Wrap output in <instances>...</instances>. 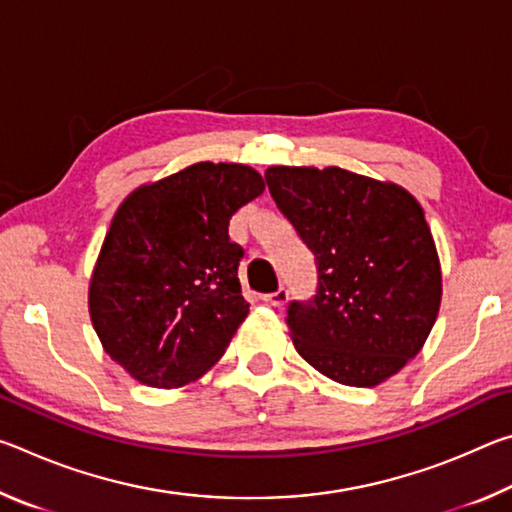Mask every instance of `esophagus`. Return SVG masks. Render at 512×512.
Segmentation results:
<instances>
[{"label": "esophagus", "mask_w": 512, "mask_h": 512, "mask_svg": "<svg viewBox=\"0 0 512 512\" xmlns=\"http://www.w3.org/2000/svg\"><path fill=\"white\" fill-rule=\"evenodd\" d=\"M262 300L266 302L268 307H282L284 302L289 300V291L284 289V287H280V289L273 291V293H266V296H262Z\"/></svg>", "instance_id": "34e87169"}]
</instances>
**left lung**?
Wrapping results in <instances>:
<instances>
[{
	"mask_svg": "<svg viewBox=\"0 0 512 512\" xmlns=\"http://www.w3.org/2000/svg\"><path fill=\"white\" fill-rule=\"evenodd\" d=\"M264 178L316 259V296L287 309L298 354L345 386L393 377L422 350L443 296L420 203L341 167H268Z\"/></svg>",
	"mask_w": 512,
	"mask_h": 512,
	"instance_id": "1",
	"label": "left lung"
}]
</instances>
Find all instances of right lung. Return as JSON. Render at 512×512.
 Listing matches in <instances>:
<instances>
[{"label":"right lung","instance_id":"add662e5","mask_svg":"<svg viewBox=\"0 0 512 512\" xmlns=\"http://www.w3.org/2000/svg\"><path fill=\"white\" fill-rule=\"evenodd\" d=\"M262 192L246 164L196 162L119 205L88 302L103 350L128 375L178 388L223 357L250 307L228 225Z\"/></svg>","mask_w":512,"mask_h":512}]
</instances>
